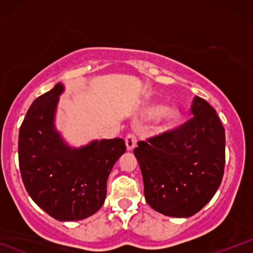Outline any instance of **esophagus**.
Instances as JSON below:
<instances>
[{"instance_id":"esophagus-1","label":"esophagus","mask_w":253,"mask_h":253,"mask_svg":"<svg viewBox=\"0 0 253 253\" xmlns=\"http://www.w3.org/2000/svg\"><path fill=\"white\" fill-rule=\"evenodd\" d=\"M125 143H126V147L128 151H132L136 145V134L135 133H128L125 138Z\"/></svg>"}]
</instances>
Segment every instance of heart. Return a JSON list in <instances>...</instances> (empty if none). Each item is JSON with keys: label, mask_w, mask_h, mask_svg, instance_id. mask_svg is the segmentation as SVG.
<instances>
[{"label": "heart", "mask_w": 253, "mask_h": 253, "mask_svg": "<svg viewBox=\"0 0 253 253\" xmlns=\"http://www.w3.org/2000/svg\"><path fill=\"white\" fill-rule=\"evenodd\" d=\"M159 111L161 112L159 113V118H161L162 124L164 126H170V125H172L178 119V110L176 108H172V107H167V108H163L162 110L157 106L149 107L146 110V115L150 118H153Z\"/></svg>", "instance_id": "obj_1"}]
</instances>
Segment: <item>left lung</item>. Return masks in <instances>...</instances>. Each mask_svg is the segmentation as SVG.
<instances>
[{
    "mask_svg": "<svg viewBox=\"0 0 253 253\" xmlns=\"http://www.w3.org/2000/svg\"><path fill=\"white\" fill-rule=\"evenodd\" d=\"M191 117L175 129L139 141L144 195L153 210L189 217L201 211L221 184L225 169V128L207 101L195 96Z\"/></svg>",
    "mask_w": 253,
    "mask_h": 253,
    "instance_id": "left-lung-1",
    "label": "left lung"
}]
</instances>
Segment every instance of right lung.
Instances as JSON below:
<instances>
[{
    "label": "right lung",
    "instance_id": "1",
    "mask_svg": "<svg viewBox=\"0 0 253 253\" xmlns=\"http://www.w3.org/2000/svg\"><path fill=\"white\" fill-rule=\"evenodd\" d=\"M64 86L58 83L33 101L19 132V165L26 190L59 221L85 219L102 207L107 179L126 152L124 139L94 140L75 149L54 129Z\"/></svg>",
    "mask_w": 253,
    "mask_h": 253
}]
</instances>
